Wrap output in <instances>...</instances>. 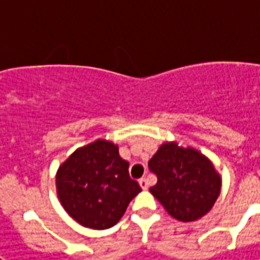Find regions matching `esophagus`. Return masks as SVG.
<instances>
[{
    "label": "esophagus",
    "instance_id": "1",
    "mask_svg": "<svg viewBox=\"0 0 260 260\" xmlns=\"http://www.w3.org/2000/svg\"><path fill=\"white\" fill-rule=\"evenodd\" d=\"M139 186L142 187L143 190H146V188H148V187H149L148 179H146V177H142V179L139 180Z\"/></svg>",
    "mask_w": 260,
    "mask_h": 260
}]
</instances>
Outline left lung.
Listing matches in <instances>:
<instances>
[{
  "mask_svg": "<svg viewBox=\"0 0 260 260\" xmlns=\"http://www.w3.org/2000/svg\"><path fill=\"white\" fill-rule=\"evenodd\" d=\"M149 169L157 176L149 191L179 221L200 219L218 199L221 177L211 160L196 149L163 143L149 160Z\"/></svg>",
  "mask_w": 260,
  "mask_h": 260,
  "instance_id": "1",
  "label": "left lung"
}]
</instances>
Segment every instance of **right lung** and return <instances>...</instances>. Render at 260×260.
<instances>
[{
  "mask_svg": "<svg viewBox=\"0 0 260 260\" xmlns=\"http://www.w3.org/2000/svg\"><path fill=\"white\" fill-rule=\"evenodd\" d=\"M128 168L129 163L119 156L117 145L105 139L74 150L56 173L61 206L83 226L111 228L141 191Z\"/></svg>",
  "mask_w": 260,
  "mask_h": 260,
  "instance_id": "obj_1",
  "label": "right lung"
}]
</instances>
